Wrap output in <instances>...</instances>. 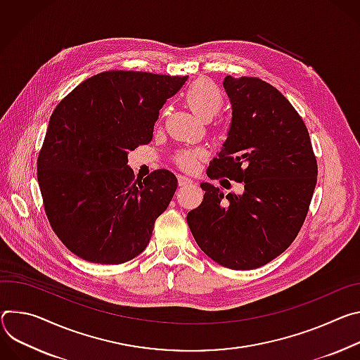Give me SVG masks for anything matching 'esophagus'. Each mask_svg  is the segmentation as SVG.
I'll use <instances>...</instances> for the list:
<instances>
[{"mask_svg": "<svg viewBox=\"0 0 360 360\" xmlns=\"http://www.w3.org/2000/svg\"><path fill=\"white\" fill-rule=\"evenodd\" d=\"M177 181H179V186L180 187H184V186H188L193 183V180L190 177H186V176H179L177 177Z\"/></svg>", "mask_w": 360, "mask_h": 360, "instance_id": "esophagus-1", "label": "esophagus"}]
</instances>
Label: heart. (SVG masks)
Here are the masks:
<instances>
[{"label": "heart", "mask_w": 360, "mask_h": 360, "mask_svg": "<svg viewBox=\"0 0 360 360\" xmlns=\"http://www.w3.org/2000/svg\"><path fill=\"white\" fill-rule=\"evenodd\" d=\"M184 101L195 117L200 118L202 122H210L223 108L224 97L213 82L207 78H200L195 79L186 90ZM203 158L205 151L200 148H186L174 155V165L183 172L193 173Z\"/></svg>", "instance_id": "1"}]
</instances>
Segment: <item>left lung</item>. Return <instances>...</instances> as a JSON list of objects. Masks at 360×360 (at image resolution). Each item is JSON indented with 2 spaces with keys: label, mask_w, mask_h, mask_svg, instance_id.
Segmentation results:
<instances>
[{
  "label": "left lung",
  "mask_w": 360,
  "mask_h": 360,
  "mask_svg": "<svg viewBox=\"0 0 360 360\" xmlns=\"http://www.w3.org/2000/svg\"><path fill=\"white\" fill-rule=\"evenodd\" d=\"M231 123L210 179L245 183L243 194L202 183V205L188 212L194 240L210 259L233 270L257 269L296 238L317 181L309 131L289 100L257 77L223 82ZM226 180H221L223 183Z\"/></svg>",
  "instance_id": "1"
}]
</instances>
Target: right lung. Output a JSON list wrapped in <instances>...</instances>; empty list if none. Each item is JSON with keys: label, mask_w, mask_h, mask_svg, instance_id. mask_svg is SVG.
<instances>
[{"label": "right lung", "mask_w": 360, "mask_h": 360, "mask_svg": "<svg viewBox=\"0 0 360 360\" xmlns=\"http://www.w3.org/2000/svg\"><path fill=\"white\" fill-rule=\"evenodd\" d=\"M186 79L104 71L77 86L53 111L37 179L50 224L75 256L120 264L147 248L177 179L155 170L134 181L127 154L151 141L160 110Z\"/></svg>", "instance_id": "obj_1"}]
</instances>
